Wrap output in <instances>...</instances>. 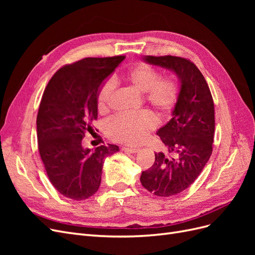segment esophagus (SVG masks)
Instances as JSON below:
<instances>
[{"instance_id":"34e87169","label":"esophagus","mask_w":255,"mask_h":255,"mask_svg":"<svg viewBox=\"0 0 255 255\" xmlns=\"http://www.w3.org/2000/svg\"><path fill=\"white\" fill-rule=\"evenodd\" d=\"M125 152H128V153H132V154H135L137 152H139V148H123L122 149Z\"/></svg>"}]
</instances>
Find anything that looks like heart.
I'll list each match as a JSON object with an SVG mask.
<instances>
[{
	"instance_id": "b5f03b06",
	"label": "heart",
	"mask_w": 255,
	"mask_h": 255,
	"mask_svg": "<svg viewBox=\"0 0 255 255\" xmlns=\"http://www.w3.org/2000/svg\"><path fill=\"white\" fill-rule=\"evenodd\" d=\"M125 82L139 94H144V102L160 116L170 114L179 96V86L172 79H160V74L148 65H138L127 73ZM115 82H105L98 94V109L101 113L110 110L115 91ZM156 119L149 113L122 115L107 126V135L113 140L125 144H138L156 127Z\"/></svg>"
}]
</instances>
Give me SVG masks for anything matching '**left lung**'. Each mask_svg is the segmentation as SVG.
Listing matches in <instances>:
<instances>
[{
    "label": "left lung",
    "mask_w": 255,
    "mask_h": 255,
    "mask_svg": "<svg viewBox=\"0 0 255 255\" xmlns=\"http://www.w3.org/2000/svg\"><path fill=\"white\" fill-rule=\"evenodd\" d=\"M142 60L172 71L180 83L172 118L156 132L168 154L155 153L153 166L140 176L151 194L170 197L188 188L212 155L214 102L204 76L190 60L171 55L144 56Z\"/></svg>",
    "instance_id": "8db88e82"
}]
</instances>
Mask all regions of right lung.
Returning a JSON list of instances; mask_svg holds the SVG:
<instances>
[{"label":"right lung","instance_id":"add662e5","mask_svg":"<svg viewBox=\"0 0 255 255\" xmlns=\"http://www.w3.org/2000/svg\"><path fill=\"white\" fill-rule=\"evenodd\" d=\"M125 58L88 57L67 65L43 92L37 116L38 149L50 182L66 198L79 201L94 196L105 158L119 151L115 144L91 151L82 139L97 120L100 88Z\"/></svg>","mask_w":255,"mask_h":255}]
</instances>
